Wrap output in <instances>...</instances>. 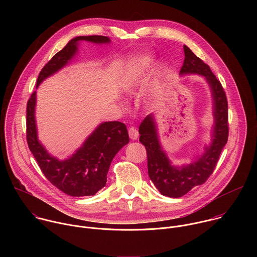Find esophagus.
I'll list each match as a JSON object with an SVG mask.
<instances>
[{"instance_id": "obj_1", "label": "esophagus", "mask_w": 257, "mask_h": 257, "mask_svg": "<svg viewBox=\"0 0 257 257\" xmlns=\"http://www.w3.org/2000/svg\"><path fill=\"white\" fill-rule=\"evenodd\" d=\"M128 133H129V136H130V138L132 139V140H136L137 138H138V131L136 130V128L135 127H130L129 129H128Z\"/></svg>"}]
</instances>
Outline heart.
<instances>
[{
    "label": "heart",
    "instance_id": "obj_1",
    "mask_svg": "<svg viewBox=\"0 0 257 257\" xmlns=\"http://www.w3.org/2000/svg\"><path fill=\"white\" fill-rule=\"evenodd\" d=\"M155 58L152 55L139 56L129 62L124 74L123 87L127 92H131L139 84L143 76L153 67Z\"/></svg>",
    "mask_w": 257,
    "mask_h": 257
}]
</instances>
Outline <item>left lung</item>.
<instances>
[{"mask_svg":"<svg viewBox=\"0 0 257 257\" xmlns=\"http://www.w3.org/2000/svg\"><path fill=\"white\" fill-rule=\"evenodd\" d=\"M184 54L185 59L180 74L202 75L211 90L214 117L211 144L196 161L177 167L171 164L162 149L154 116H146L139 126V141L148 153L149 176L163 195L173 198L185 195L193 187L205 183L212 174L229 136L228 100L221 82L214 76L209 66L195 56L187 46H184Z\"/></svg>","mask_w":257,"mask_h":257,"instance_id":"8db88e82","label":"left lung"}]
</instances>
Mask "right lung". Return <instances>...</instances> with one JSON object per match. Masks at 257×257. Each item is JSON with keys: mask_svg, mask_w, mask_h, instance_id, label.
I'll list each match as a JSON object with an SVG mask.
<instances>
[{"mask_svg": "<svg viewBox=\"0 0 257 257\" xmlns=\"http://www.w3.org/2000/svg\"><path fill=\"white\" fill-rule=\"evenodd\" d=\"M80 41L94 44L111 42L108 38L102 35L77 36L71 40L42 69L36 87L68 64L76 54L77 44ZM35 102L36 91L32 92L27 101L26 139L28 148L42 172L54 186L70 196L94 195L105 186L107 171L114 157L129 142L126 125L118 121L101 123L74 155L60 161L52 157L39 141L34 117Z\"/></svg>", "mask_w": 257, "mask_h": 257, "instance_id": "1", "label": "right lung"}]
</instances>
